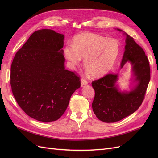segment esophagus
Masks as SVG:
<instances>
[{
	"label": "esophagus",
	"mask_w": 158,
	"mask_h": 158,
	"mask_svg": "<svg viewBox=\"0 0 158 158\" xmlns=\"http://www.w3.org/2000/svg\"><path fill=\"white\" fill-rule=\"evenodd\" d=\"M81 86H84V85H87L88 83V82L86 80L84 79H81Z\"/></svg>",
	"instance_id": "esophagus-1"
}]
</instances>
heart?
I'll return each instance as SVG.
<instances>
[{
    "label": "heart",
    "mask_w": 158,
    "mask_h": 158,
    "mask_svg": "<svg viewBox=\"0 0 158 158\" xmlns=\"http://www.w3.org/2000/svg\"><path fill=\"white\" fill-rule=\"evenodd\" d=\"M120 52V44L113 38L88 33L75 36L72 45H66L63 53L69 64L75 69L84 58V65L88 73L95 77L108 72L117 61Z\"/></svg>",
    "instance_id": "1"
}]
</instances>
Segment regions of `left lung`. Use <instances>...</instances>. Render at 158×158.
I'll use <instances>...</instances> for the list:
<instances>
[{"label":"left lung","instance_id":"8db88e82","mask_svg":"<svg viewBox=\"0 0 158 158\" xmlns=\"http://www.w3.org/2000/svg\"><path fill=\"white\" fill-rule=\"evenodd\" d=\"M126 46L120 69L126 63L132 66V82L136 85L130 91H121L117 81L118 74H107L92 82L95 90L92 109L98 119L104 122L121 120L135 112L142 104L151 79L150 66L142 48L122 30Z\"/></svg>","mask_w":158,"mask_h":158}]
</instances>
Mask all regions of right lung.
I'll return each mask as SVG.
<instances>
[{"label":"right lung","instance_id":"1","mask_svg":"<svg viewBox=\"0 0 158 158\" xmlns=\"http://www.w3.org/2000/svg\"><path fill=\"white\" fill-rule=\"evenodd\" d=\"M64 36L44 29L33 32L16 53L11 86L22 110L36 120L56 121L67 108L79 77L64 68Z\"/></svg>","mask_w":158,"mask_h":158}]
</instances>
